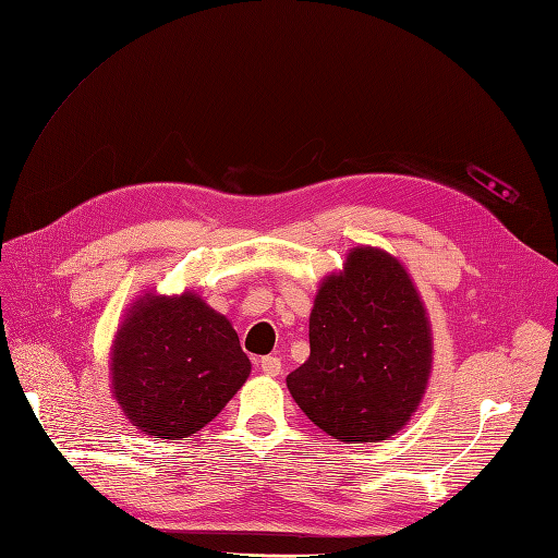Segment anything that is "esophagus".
<instances>
[{
    "label": "esophagus",
    "mask_w": 558,
    "mask_h": 558,
    "mask_svg": "<svg viewBox=\"0 0 558 558\" xmlns=\"http://www.w3.org/2000/svg\"><path fill=\"white\" fill-rule=\"evenodd\" d=\"M258 367L260 373L267 375V377H277L281 373V361L277 356H265L258 361Z\"/></svg>",
    "instance_id": "34e87169"
}]
</instances>
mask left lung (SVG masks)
Returning a JSON list of instances; mask_svg holds the SVG:
<instances>
[{"instance_id":"1","label":"left lung","mask_w":558,"mask_h":558,"mask_svg":"<svg viewBox=\"0 0 558 558\" xmlns=\"http://www.w3.org/2000/svg\"><path fill=\"white\" fill-rule=\"evenodd\" d=\"M430 324L408 269L375 246L353 248L318 286L310 359L286 386L314 424L340 442L398 433L426 393Z\"/></svg>"}]
</instances>
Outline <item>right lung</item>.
Wrapping results in <instances>:
<instances>
[{
	"label": "right lung",
	"mask_w": 558,
	"mask_h": 558,
	"mask_svg": "<svg viewBox=\"0 0 558 558\" xmlns=\"http://www.w3.org/2000/svg\"><path fill=\"white\" fill-rule=\"evenodd\" d=\"M251 361L230 320L195 293H146L111 349V388L146 435L181 440L205 428L240 391Z\"/></svg>",
	"instance_id": "obj_1"
}]
</instances>
